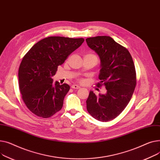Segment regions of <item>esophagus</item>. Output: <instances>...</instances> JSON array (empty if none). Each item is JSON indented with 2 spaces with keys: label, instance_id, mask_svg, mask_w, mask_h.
I'll return each mask as SVG.
<instances>
[{
  "label": "esophagus",
  "instance_id": "1",
  "mask_svg": "<svg viewBox=\"0 0 160 160\" xmlns=\"http://www.w3.org/2000/svg\"><path fill=\"white\" fill-rule=\"evenodd\" d=\"M72 88L73 89H79L81 88V87L77 85V84H73V85L72 86Z\"/></svg>",
  "mask_w": 160,
  "mask_h": 160
}]
</instances>
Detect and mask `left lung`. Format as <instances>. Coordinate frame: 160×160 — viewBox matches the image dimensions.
Instances as JSON below:
<instances>
[{
	"mask_svg": "<svg viewBox=\"0 0 160 160\" xmlns=\"http://www.w3.org/2000/svg\"><path fill=\"white\" fill-rule=\"evenodd\" d=\"M86 41L101 60V81L97 86L107 89L105 94L98 96L90 91L87 108L96 119L109 121L123 111L132 96L136 85L135 66L128 50L109 36L89 37Z\"/></svg>",
	"mask_w": 160,
	"mask_h": 160,
	"instance_id": "8db88e82",
	"label": "left lung"
}]
</instances>
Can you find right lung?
Here are the masks:
<instances>
[{"label":"right lung","instance_id":"right-lung-1","mask_svg":"<svg viewBox=\"0 0 160 160\" xmlns=\"http://www.w3.org/2000/svg\"><path fill=\"white\" fill-rule=\"evenodd\" d=\"M83 38L48 37L34 44L21 62L18 84L22 98L35 115L48 118L59 111L68 84L53 83L52 77L68 56L82 44Z\"/></svg>","mask_w":160,"mask_h":160}]
</instances>
